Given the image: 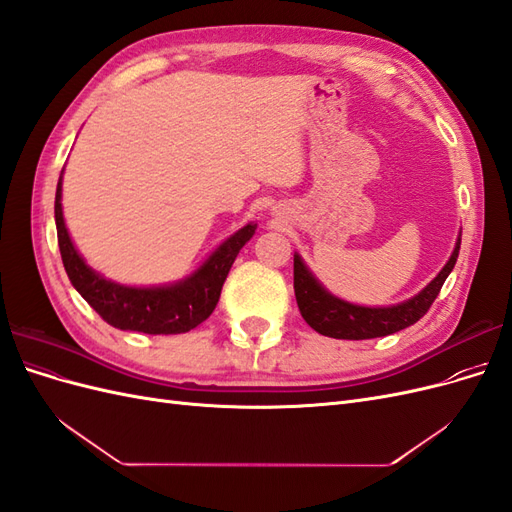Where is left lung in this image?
<instances>
[{"mask_svg":"<svg viewBox=\"0 0 512 512\" xmlns=\"http://www.w3.org/2000/svg\"><path fill=\"white\" fill-rule=\"evenodd\" d=\"M459 245L461 239H457L444 269L416 297L391 307H363L333 297L305 267L301 256L294 254V297H297L299 312L314 331L335 339H371L397 333L427 314L448 273L455 267Z\"/></svg>","mask_w":512,"mask_h":512,"instance_id":"obj_1","label":"left lung"}]
</instances>
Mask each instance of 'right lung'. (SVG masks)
<instances>
[{
  "label": "right lung",
  "mask_w": 512,
  "mask_h": 512,
  "mask_svg": "<svg viewBox=\"0 0 512 512\" xmlns=\"http://www.w3.org/2000/svg\"><path fill=\"white\" fill-rule=\"evenodd\" d=\"M55 224L61 260L72 286L96 309L104 322L121 331L149 335L188 333L205 322L220 301L226 275L241 247L252 239L256 224H247L228 237L190 277L168 286L134 288L106 280L85 265L68 235L61 211V177L55 194Z\"/></svg>",
  "instance_id": "add662e5"
}]
</instances>
